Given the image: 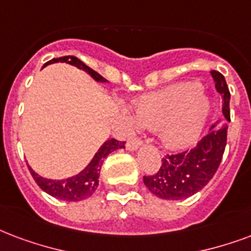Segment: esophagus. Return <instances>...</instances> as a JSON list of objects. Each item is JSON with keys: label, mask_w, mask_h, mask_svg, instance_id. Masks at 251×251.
<instances>
[{"label": "esophagus", "mask_w": 251, "mask_h": 251, "mask_svg": "<svg viewBox=\"0 0 251 251\" xmlns=\"http://www.w3.org/2000/svg\"><path fill=\"white\" fill-rule=\"evenodd\" d=\"M143 143V141L139 137H135L134 139H130L129 142L126 143V147H127V150H137L141 145Z\"/></svg>", "instance_id": "1"}]
</instances>
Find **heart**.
Here are the masks:
<instances>
[{
	"label": "heart",
	"instance_id": "heart-1",
	"mask_svg": "<svg viewBox=\"0 0 251 251\" xmlns=\"http://www.w3.org/2000/svg\"><path fill=\"white\" fill-rule=\"evenodd\" d=\"M137 121L147 129H159L172 149H184L196 142L209 112V102L200 84H172L143 97L135 104Z\"/></svg>",
	"mask_w": 251,
	"mask_h": 251
}]
</instances>
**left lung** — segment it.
Segmentation results:
<instances>
[{
    "mask_svg": "<svg viewBox=\"0 0 251 251\" xmlns=\"http://www.w3.org/2000/svg\"><path fill=\"white\" fill-rule=\"evenodd\" d=\"M216 89L223 97V113L230 121V92L225 77L219 71H212ZM227 126H210L196 146L176 154H167L162 159L159 171L143 176V183L151 194L166 200H181L192 196L205 187L223 160L226 146Z\"/></svg>",
    "mask_w": 251,
    "mask_h": 251,
    "instance_id": "obj_1",
    "label": "left lung"
}]
</instances>
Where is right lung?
Returning a JSON list of instances; mask_svg holds the SVG:
<instances>
[{
	"label": "right lung",
	"instance_id": "right-lung-1",
	"mask_svg": "<svg viewBox=\"0 0 251 251\" xmlns=\"http://www.w3.org/2000/svg\"><path fill=\"white\" fill-rule=\"evenodd\" d=\"M56 62L70 63L72 66L81 68V70H84L85 72L91 75L96 81H101V83L106 81V79H104L100 74H97L96 71L92 70L91 67H88L85 63L81 62L76 56L56 57V59H52V60L46 63L45 66ZM117 149H125V142L124 141H117V139L114 138L106 141L100 147V150L97 151L95 158L85 167V170L80 172L79 175L68 177V179H64V180H50V179H45V177L39 176L38 174H35L30 167H28V170L31 172V175L36 184L39 185L49 195H51L53 198L60 199V200H66V201H80V200H84V199L91 198L92 195H93V192L97 188V185H99L100 170L102 163H104L105 158L112 151L117 150Z\"/></svg>",
	"mask_w": 251,
	"mask_h": 251
}]
</instances>
